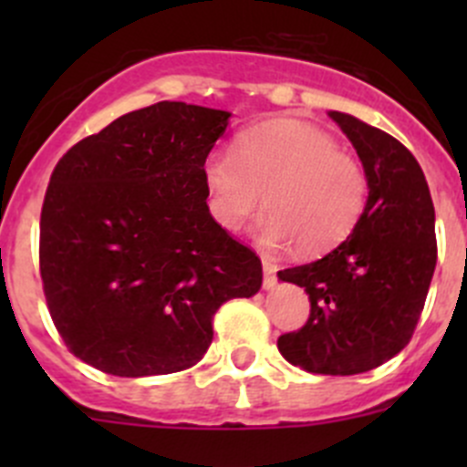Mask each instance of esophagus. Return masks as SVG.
I'll return each instance as SVG.
<instances>
[{
	"instance_id": "1",
	"label": "esophagus",
	"mask_w": 467,
	"mask_h": 467,
	"mask_svg": "<svg viewBox=\"0 0 467 467\" xmlns=\"http://www.w3.org/2000/svg\"><path fill=\"white\" fill-rule=\"evenodd\" d=\"M262 266H264V289H273V286H275V282H277V277H275V264H273L271 260H266V257H264Z\"/></svg>"
}]
</instances>
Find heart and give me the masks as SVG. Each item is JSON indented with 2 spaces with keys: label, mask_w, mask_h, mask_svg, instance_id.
Listing matches in <instances>:
<instances>
[{
  "label": "heart",
  "mask_w": 467,
  "mask_h": 467,
  "mask_svg": "<svg viewBox=\"0 0 467 467\" xmlns=\"http://www.w3.org/2000/svg\"><path fill=\"white\" fill-rule=\"evenodd\" d=\"M203 185L207 210L221 228H244L266 201L271 212L257 225L260 242L268 248L296 242L307 257L346 242L370 196L364 162L298 119L244 130L234 153L216 150L205 160Z\"/></svg>",
  "instance_id": "b5f03b06"
}]
</instances>
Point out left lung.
Instances as JSON below:
<instances>
[{"instance_id": "8db88e82", "label": "left lung", "mask_w": 467, "mask_h": 467, "mask_svg": "<svg viewBox=\"0 0 467 467\" xmlns=\"http://www.w3.org/2000/svg\"><path fill=\"white\" fill-rule=\"evenodd\" d=\"M327 115L368 171V205L332 253L277 271L312 303L309 321L282 334L277 350L307 373L357 375L398 355L420 321L438 253L434 203L407 146L346 112Z\"/></svg>"}]
</instances>
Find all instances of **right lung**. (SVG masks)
<instances>
[{
    "instance_id": "obj_1",
    "label": "right lung",
    "mask_w": 467,
    "mask_h": 467,
    "mask_svg": "<svg viewBox=\"0 0 467 467\" xmlns=\"http://www.w3.org/2000/svg\"><path fill=\"white\" fill-rule=\"evenodd\" d=\"M230 112L160 101L77 142L49 178L40 277L74 357L117 378L192 368L214 314L262 262L207 210L203 164Z\"/></svg>"
}]
</instances>
